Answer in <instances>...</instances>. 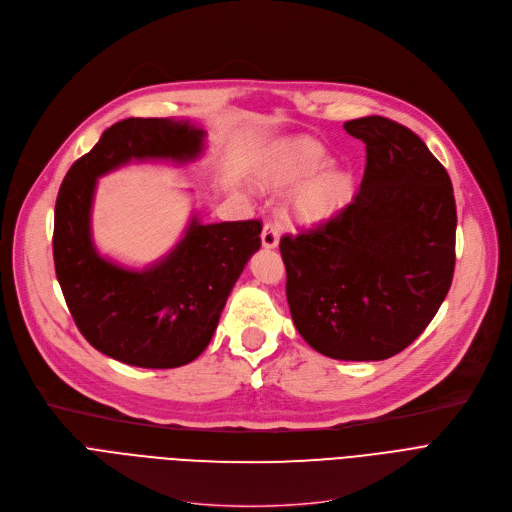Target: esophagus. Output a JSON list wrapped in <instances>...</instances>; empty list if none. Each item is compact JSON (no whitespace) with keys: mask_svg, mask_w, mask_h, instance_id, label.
Wrapping results in <instances>:
<instances>
[{"mask_svg":"<svg viewBox=\"0 0 512 512\" xmlns=\"http://www.w3.org/2000/svg\"><path fill=\"white\" fill-rule=\"evenodd\" d=\"M280 243V228L274 222H267L261 232V245L265 249H276Z\"/></svg>","mask_w":512,"mask_h":512,"instance_id":"obj_1","label":"esophagus"}]
</instances>
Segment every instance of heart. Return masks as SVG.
<instances>
[{
    "label": "heart",
    "mask_w": 512,
    "mask_h": 512,
    "mask_svg": "<svg viewBox=\"0 0 512 512\" xmlns=\"http://www.w3.org/2000/svg\"><path fill=\"white\" fill-rule=\"evenodd\" d=\"M329 150L315 140H292L263 166L265 185L292 191V214L300 224L315 226L344 212L356 195V181L348 168L329 166Z\"/></svg>",
    "instance_id": "obj_1"
}]
</instances>
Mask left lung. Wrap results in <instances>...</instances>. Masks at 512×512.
<instances>
[{
	"instance_id": "obj_1",
	"label": "left lung",
	"mask_w": 512,
	"mask_h": 512,
	"mask_svg": "<svg viewBox=\"0 0 512 512\" xmlns=\"http://www.w3.org/2000/svg\"><path fill=\"white\" fill-rule=\"evenodd\" d=\"M344 129L366 144L360 189L344 212L282 238L286 298L323 356L385 360L428 327L451 288L455 195L412 129L379 115Z\"/></svg>"
}]
</instances>
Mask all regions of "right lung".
<instances>
[{
  "label": "right lung",
  "mask_w": 512,
  "mask_h": 512,
  "mask_svg": "<svg viewBox=\"0 0 512 512\" xmlns=\"http://www.w3.org/2000/svg\"><path fill=\"white\" fill-rule=\"evenodd\" d=\"M206 131L183 119L131 117L111 125L78 158L55 203V274L80 333L129 366L177 368L208 348L226 298L261 247V222L201 224L191 218L175 249L146 269L121 267L92 241L96 179L131 160L187 164Z\"/></svg>",
  "instance_id": "add662e5"
}]
</instances>
